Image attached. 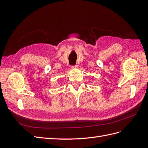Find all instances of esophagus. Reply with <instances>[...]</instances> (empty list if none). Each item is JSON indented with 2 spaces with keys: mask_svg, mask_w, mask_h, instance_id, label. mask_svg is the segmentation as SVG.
Masks as SVG:
<instances>
[{
  "mask_svg": "<svg viewBox=\"0 0 148 148\" xmlns=\"http://www.w3.org/2000/svg\"><path fill=\"white\" fill-rule=\"evenodd\" d=\"M71 69H78V65H75V66H71Z\"/></svg>",
  "mask_w": 148,
  "mask_h": 148,
  "instance_id": "1",
  "label": "esophagus"
}]
</instances>
